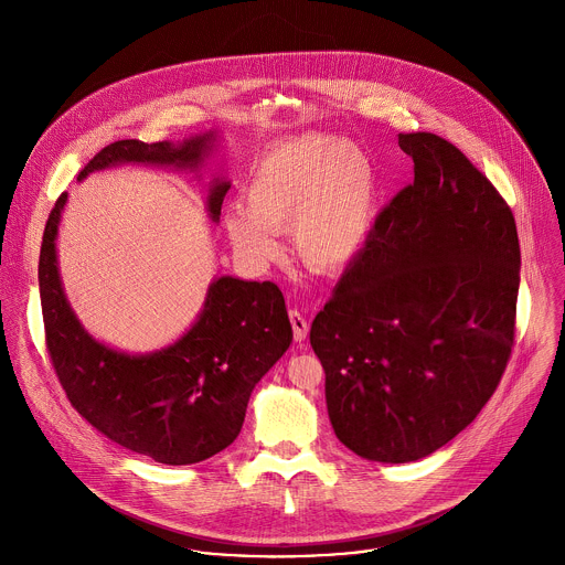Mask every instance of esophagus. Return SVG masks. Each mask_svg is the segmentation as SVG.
I'll use <instances>...</instances> for the list:
<instances>
[{"mask_svg": "<svg viewBox=\"0 0 565 565\" xmlns=\"http://www.w3.org/2000/svg\"><path fill=\"white\" fill-rule=\"evenodd\" d=\"M288 317H290V324H292L295 342H303V340H306V335H308V324H306L303 315H301L299 310H290V312H288Z\"/></svg>", "mask_w": 565, "mask_h": 565, "instance_id": "obj_1", "label": "esophagus"}]
</instances>
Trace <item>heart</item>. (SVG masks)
<instances>
[{
  "label": "heart",
  "mask_w": 565,
  "mask_h": 565,
  "mask_svg": "<svg viewBox=\"0 0 565 565\" xmlns=\"http://www.w3.org/2000/svg\"><path fill=\"white\" fill-rule=\"evenodd\" d=\"M380 185L369 153L351 140L301 134L268 147L248 177L241 205L223 216L234 253L270 262L275 232L288 227L295 255L312 270H340L366 248Z\"/></svg>",
  "instance_id": "b5f03b06"
}]
</instances>
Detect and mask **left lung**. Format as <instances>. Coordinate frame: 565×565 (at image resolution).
<instances>
[{
    "label": "left lung",
    "instance_id": "1",
    "mask_svg": "<svg viewBox=\"0 0 565 565\" xmlns=\"http://www.w3.org/2000/svg\"><path fill=\"white\" fill-rule=\"evenodd\" d=\"M414 181L310 327L335 436L377 462L425 458L494 395L514 347L521 248L510 205L449 140L397 136Z\"/></svg>",
    "mask_w": 565,
    "mask_h": 565
}]
</instances>
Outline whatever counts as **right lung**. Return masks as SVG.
<instances>
[{
	"mask_svg": "<svg viewBox=\"0 0 565 565\" xmlns=\"http://www.w3.org/2000/svg\"><path fill=\"white\" fill-rule=\"evenodd\" d=\"M210 138L116 140L77 179L118 163L196 168ZM227 190L225 181L210 190L214 221ZM64 203L60 194L44 225L38 279L46 351L71 407L109 440L156 462L192 465L223 451L244 425L255 384L290 347L281 290L273 281L221 277L177 344L140 358L111 351L85 333L62 292L55 234Z\"/></svg>",
	"mask_w": 565,
	"mask_h": 565,
	"instance_id": "right-lung-1",
	"label": "right lung"
}]
</instances>
